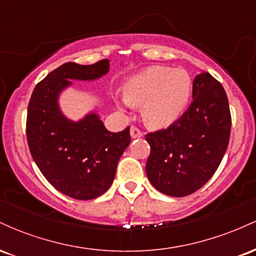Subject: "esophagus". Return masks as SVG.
Returning <instances> with one entry per match:
<instances>
[{
    "label": "esophagus",
    "mask_w": 256,
    "mask_h": 256,
    "mask_svg": "<svg viewBox=\"0 0 256 256\" xmlns=\"http://www.w3.org/2000/svg\"><path fill=\"white\" fill-rule=\"evenodd\" d=\"M130 134H131L132 138H140V137L143 136V132L140 131L138 128H136V126H131Z\"/></svg>",
    "instance_id": "1"
}]
</instances>
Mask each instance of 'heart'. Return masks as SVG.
I'll return each mask as SVG.
<instances>
[{
	"mask_svg": "<svg viewBox=\"0 0 256 256\" xmlns=\"http://www.w3.org/2000/svg\"><path fill=\"white\" fill-rule=\"evenodd\" d=\"M192 95V79L183 68L152 66L125 84V102L142 106V116L152 128L173 124L186 110Z\"/></svg>",
	"mask_w": 256,
	"mask_h": 256,
	"instance_id": "heart-1",
	"label": "heart"
}]
</instances>
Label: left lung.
<instances>
[{"label":"left lung","mask_w":256,"mask_h":256,"mask_svg":"<svg viewBox=\"0 0 256 256\" xmlns=\"http://www.w3.org/2000/svg\"><path fill=\"white\" fill-rule=\"evenodd\" d=\"M192 98L177 122L146 134L150 146L148 179L173 198L204 186L218 170L230 140L231 113L222 85L208 72L196 76Z\"/></svg>","instance_id":"left-lung-1"}]
</instances>
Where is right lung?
Returning <instances> with one entry per match:
<instances>
[{"instance_id":"add662e5","label":"right lung","mask_w":256,"mask_h":256,"mask_svg":"<svg viewBox=\"0 0 256 256\" xmlns=\"http://www.w3.org/2000/svg\"><path fill=\"white\" fill-rule=\"evenodd\" d=\"M110 60L92 64L66 62L36 85L26 118L32 158L55 189L76 200H92L107 192L120 156L130 144V126L110 132L96 114L73 122L61 114L58 96L72 83L106 74Z\"/></svg>"}]
</instances>
